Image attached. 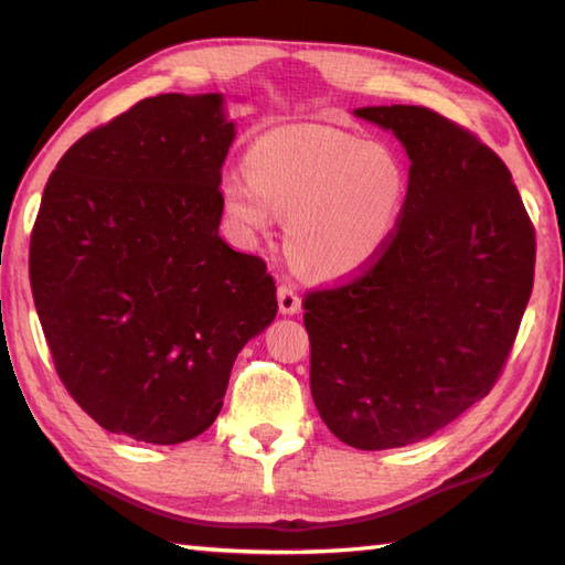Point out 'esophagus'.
I'll list each match as a JSON object with an SVG mask.
<instances>
[{
    "label": "esophagus",
    "instance_id": "34e87169",
    "mask_svg": "<svg viewBox=\"0 0 565 565\" xmlns=\"http://www.w3.org/2000/svg\"><path fill=\"white\" fill-rule=\"evenodd\" d=\"M278 305H280L282 315H295V312H300L302 300H300V295L295 292L292 285L282 282V285H278Z\"/></svg>",
    "mask_w": 565,
    "mask_h": 565
}]
</instances>
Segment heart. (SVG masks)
Returning a JSON list of instances; mask_svg holds the SVG:
<instances>
[{"label": "heart", "instance_id": "heart-1", "mask_svg": "<svg viewBox=\"0 0 565 565\" xmlns=\"http://www.w3.org/2000/svg\"><path fill=\"white\" fill-rule=\"evenodd\" d=\"M223 206L246 233L287 218V250L315 278L354 275L398 226L408 174L398 154L334 127H280L248 152V174L223 177Z\"/></svg>", "mask_w": 565, "mask_h": 565}]
</instances>
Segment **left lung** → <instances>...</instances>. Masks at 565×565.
<instances>
[{
  "instance_id": "1",
  "label": "left lung",
  "mask_w": 565,
  "mask_h": 565,
  "mask_svg": "<svg viewBox=\"0 0 565 565\" xmlns=\"http://www.w3.org/2000/svg\"><path fill=\"white\" fill-rule=\"evenodd\" d=\"M354 115L411 157L398 226L366 268L305 295L315 406L339 440L388 450L428 438L504 371L534 287L536 231L494 150L440 113Z\"/></svg>"
}]
</instances>
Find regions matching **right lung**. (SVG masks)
Listing matches in <instances>:
<instances>
[{"label":"right lung","mask_w":565,"mask_h":565,"mask_svg":"<svg viewBox=\"0 0 565 565\" xmlns=\"http://www.w3.org/2000/svg\"><path fill=\"white\" fill-rule=\"evenodd\" d=\"M221 103L154 95L83 135L31 228V295L61 383L140 443L204 433L238 351L278 312L265 260L218 236L236 135Z\"/></svg>","instance_id":"1"}]
</instances>
